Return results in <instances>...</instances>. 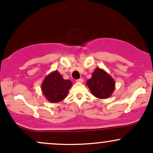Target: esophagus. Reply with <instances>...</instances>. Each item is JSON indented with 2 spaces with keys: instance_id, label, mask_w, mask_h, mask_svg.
Here are the masks:
<instances>
[{
  "instance_id": "1",
  "label": "esophagus",
  "mask_w": 153,
  "mask_h": 153,
  "mask_svg": "<svg viewBox=\"0 0 153 153\" xmlns=\"http://www.w3.org/2000/svg\"><path fill=\"white\" fill-rule=\"evenodd\" d=\"M76 82H80V83H82V82H83V79H82V78L78 79V80H76Z\"/></svg>"
}]
</instances>
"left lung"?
Masks as SVG:
<instances>
[{
  "label": "left lung",
  "instance_id": "1",
  "mask_svg": "<svg viewBox=\"0 0 153 153\" xmlns=\"http://www.w3.org/2000/svg\"><path fill=\"white\" fill-rule=\"evenodd\" d=\"M86 85L91 94L100 99L111 97L115 90L114 79L100 68L95 69L92 77L87 80Z\"/></svg>",
  "mask_w": 153,
  "mask_h": 153
}]
</instances>
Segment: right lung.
<instances>
[{
    "label": "right lung",
    "mask_w": 153,
    "mask_h": 153,
    "mask_svg": "<svg viewBox=\"0 0 153 153\" xmlns=\"http://www.w3.org/2000/svg\"><path fill=\"white\" fill-rule=\"evenodd\" d=\"M72 82L65 80L57 71L47 75L41 85L42 92L46 99L50 103H58L64 100L68 96Z\"/></svg>",
    "instance_id": "add662e5"
}]
</instances>
